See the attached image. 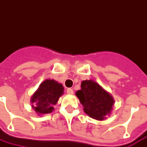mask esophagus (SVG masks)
<instances>
[{"label":"esophagus","instance_id":"obj_1","mask_svg":"<svg viewBox=\"0 0 147 147\" xmlns=\"http://www.w3.org/2000/svg\"><path fill=\"white\" fill-rule=\"evenodd\" d=\"M66 93H67L68 94H74V90H73V89H71V88H69V89H67V90H66Z\"/></svg>","mask_w":147,"mask_h":147}]
</instances>
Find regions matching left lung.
<instances>
[{
    "label": "left lung",
    "mask_w": 147,
    "mask_h": 147,
    "mask_svg": "<svg viewBox=\"0 0 147 147\" xmlns=\"http://www.w3.org/2000/svg\"><path fill=\"white\" fill-rule=\"evenodd\" d=\"M81 88L75 94L83 106L84 112L90 118L103 121L110 116L114 100L108 91L93 80L82 81Z\"/></svg>",
    "instance_id": "obj_1"
}]
</instances>
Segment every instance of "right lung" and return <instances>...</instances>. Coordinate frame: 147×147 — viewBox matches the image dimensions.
Masks as SVG:
<instances>
[{
  "mask_svg": "<svg viewBox=\"0 0 147 147\" xmlns=\"http://www.w3.org/2000/svg\"><path fill=\"white\" fill-rule=\"evenodd\" d=\"M64 94V87L53 79L43 81L37 90L31 96L32 108L37 115H43L53 112L60 97Z\"/></svg>",
  "mask_w": 147,
  "mask_h": 147,
  "instance_id": "add662e5",
  "label": "right lung"
}]
</instances>
